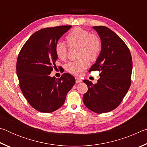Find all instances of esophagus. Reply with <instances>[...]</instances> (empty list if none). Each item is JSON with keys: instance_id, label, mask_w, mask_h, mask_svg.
<instances>
[{"instance_id": "obj_1", "label": "esophagus", "mask_w": 147, "mask_h": 147, "mask_svg": "<svg viewBox=\"0 0 147 147\" xmlns=\"http://www.w3.org/2000/svg\"><path fill=\"white\" fill-rule=\"evenodd\" d=\"M75 79H76V83H80L81 82H82V80L78 78V77H76Z\"/></svg>"}]
</instances>
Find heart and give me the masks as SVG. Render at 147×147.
Instances as JSON below:
<instances>
[{"instance_id": "b5f03b06", "label": "heart", "mask_w": 147, "mask_h": 147, "mask_svg": "<svg viewBox=\"0 0 147 147\" xmlns=\"http://www.w3.org/2000/svg\"><path fill=\"white\" fill-rule=\"evenodd\" d=\"M69 47H78L76 61L67 64L66 69L69 73L79 75L88 66V61H96L100 55L102 44L100 38L94 34L80 27H75L69 32L66 37ZM56 55L59 59L65 60L67 56V46L61 41L57 42L54 47Z\"/></svg>"}]
</instances>
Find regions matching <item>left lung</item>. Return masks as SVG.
I'll list each match as a JSON object with an SVG mask.
<instances>
[{
    "instance_id": "obj_1",
    "label": "left lung",
    "mask_w": 147,
    "mask_h": 147,
    "mask_svg": "<svg viewBox=\"0 0 147 147\" xmlns=\"http://www.w3.org/2000/svg\"><path fill=\"white\" fill-rule=\"evenodd\" d=\"M93 28L100 36L102 50L89 72L98 71L100 78L95 84L83 80L88 88L83 101L93 112L103 113L115 109L127 93L131 84L132 59L127 45L115 32L104 26Z\"/></svg>"
}]
</instances>
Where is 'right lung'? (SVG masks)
Instances as JSON below:
<instances>
[{"instance_id": "obj_1", "label": "right lung", "mask_w": 147, "mask_h": 147, "mask_svg": "<svg viewBox=\"0 0 147 147\" xmlns=\"http://www.w3.org/2000/svg\"><path fill=\"white\" fill-rule=\"evenodd\" d=\"M71 25L45 28L35 32L20 51L17 74L22 93L30 106L43 113H51L63 105L75 78L64 73L58 79L50 76L58 57L54 47Z\"/></svg>"}]
</instances>
